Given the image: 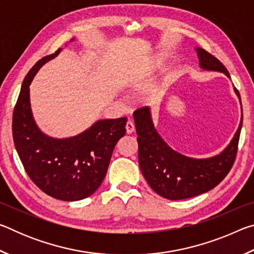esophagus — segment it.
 <instances>
[{"mask_svg": "<svg viewBox=\"0 0 254 254\" xmlns=\"http://www.w3.org/2000/svg\"><path fill=\"white\" fill-rule=\"evenodd\" d=\"M126 128H127V134H132V133L134 132V130H135L134 123H133L132 121H127V126H126Z\"/></svg>", "mask_w": 254, "mask_h": 254, "instance_id": "1", "label": "esophagus"}]
</instances>
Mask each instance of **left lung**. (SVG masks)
<instances>
[{
    "label": "left lung",
    "instance_id": "1",
    "mask_svg": "<svg viewBox=\"0 0 254 254\" xmlns=\"http://www.w3.org/2000/svg\"><path fill=\"white\" fill-rule=\"evenodd\" d=\"M199 67L203 70L230 74L225 66L207 51L196 48ZM236 96L241 97L234 87ZM242 109V106H241ZM139 144V165L143 177L158 195L179 200L203 194L217 186L233 166L240 139L242 119L233 139L221 153L209 158H190L176 151L159 134L149 107H141L133 113Z\"/></svg>",
    "mask_w": 254,
    "mask_h": 254
}]
</instances>
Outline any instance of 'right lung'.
<instances>
[{
	"mask_svg": "<svg viewBox=\"0 0 254 254\" xmlns=\"http://www.w3.org/2000/svg\"><path fill=\"white\" fill-rule=\"evenodd\" d=\"M60 51L40 59L25 76L14 107L12 133L30 179L56 199L75 201L91 196L101 186L115 145L126 134L127 118L98 120L87 130L65 139L45 134L33 119L30 84L42 65Z\"/></svg>",
	"mask_w": 254,
	"mask_h": 254,
	"instance_id": "obj_1",
	"label": "right lung"
}]
</instances>
